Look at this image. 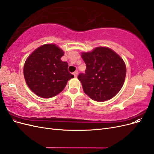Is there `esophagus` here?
I'll use <instances>...</instances> for the list:
<instances>
[{"label":"esophagus","instance_id":"esophagus-1","mask_svg":"<svg viewBox=\"0 0 154 154\" xmlns=\"http://www.w3.org/2000/svg\"><path fill=\"white\" fill-rule=\"evenodd\" d=\"M73 75L74 76V77H77V75H78V71H75L73 72Z\"/></svg>","mask_w":154,"mask_h":154}]
</instances>
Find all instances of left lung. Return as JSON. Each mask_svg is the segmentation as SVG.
<instances>
[{
	"mask_svg": "<svg viewBox=\"0 0 154 154\" xmlns=\"http://www.w3.org/2000/svg\"><path fill=\"white\" fill-rule=\"evenodd\" d=\"M82 57L87 68L85 72L80 73L78 78L84 92L97 101L112 98L125 82L127 69L123 60L113 50L105 47L83 52Z\"/></svg>",
	"mask_w": 154,
	"mask_h": 154,
	"instance_id": "1",
	"label": "left lung"
}]
</instances>
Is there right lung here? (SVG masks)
<instances>
[{
  "label": "right lung",
  "instance_id": "1",
  "mask_svg": "<svg viewBox=\"0 0 154 154\" xmlns=\"http://www.w3.org/2000/svg\"><path fill=\"white\" fill-rule=\"evenodd\" d=\"M63 51L55 44H45L27 58L24 76L27 86L35 94L44 98L57 96L74 76L68 71V63L62 62Z\"/></svg>",
  "mask_w": 154,
  "mask_h": 154
}]
</instances>
